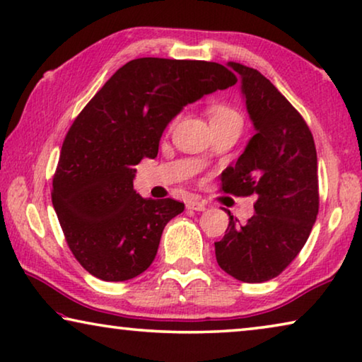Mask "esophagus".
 I'll use <instances>...</instances> for the list:
<instances>
[{"label":"esophagus","mask_w":362,"mask_h":362,"mask_svg":"<svg viewBox=\"0 0 362 362\" xmlns=\"http://www.w3.org/2000/svg\"><path fill=\"white\" fill-rule=\"evenodd\" d=\"M187 208L192 209V211H204L206 209V204H204L203 202H199V199H188L187 202Z\"/></svg>","instance_id":"esophagus-1"}]
</instances>
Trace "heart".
Listing matches in <instances>:
<instances>
[{
  "label": "heart",
  "instance_id": "obj_1",
  "mask_svg": "<svg viewBox=\"0 0 362 362\" xmlns=\"http://www.w3.org/2000/svg\"><path fill=\"white\" fill-rule=\"evenodd\" d=\"M209 120H211V125H214V123H221V122L240 120V115L234 109H230V107H228V105H224V104H213L211 107H209ZM174 122H172V123H174Z\"/></svg>",
  "mask_w": 362,
  "mask_h": 362
}]
</instances>
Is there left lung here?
Masks as SVG:
<instances>
[{
    "mask_svg": "<svg viewBox=\"0 0 362 362\" xmlns=\"http://www.w3.org/2000/svg\"><path fill=\"white\" fill-rule=\"evenodd\" d=\"M255 128L244 153L223 174V192L257 195L255 214L214 242L218 265L244 283L278 276L298 257L319 213L314 136L300 113L260 71L229 62Z\"/></svg>",
    "mask_w": 362,
    "mask_h": 362,
    "instance_id": "left-lung-1",
    "label": "left lung"
}]
</instances>
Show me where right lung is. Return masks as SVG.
I'll return each instance as SVG.
<instances>
[{
	"mask_svg": "<svg viewBox=\"0 0 362 362\" xmlns=\"http://www.w3.org/2000/svg\"><path fill=\"white\" fill-rule=\"evenodd\" d=\"M235 83L219 63L138 58L89 100L64 138L52 192L64 239L86 272L127 281L149 268L165 224L185 204L139 197L133 165L158 156L183 107Z\"/></svg>",
	"mask_w": 362,
	"mask_h": 362,
	"instance_id": "add662e5",
	"label": "right lung"
}]
</instances>
